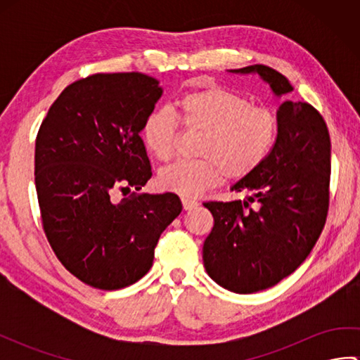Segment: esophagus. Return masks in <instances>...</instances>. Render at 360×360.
I'll use <instances>...</instances> for the list:
<instances>
[{
  "mask_svg": "<svg viewBox=\"0 0 360 360\" xmlns=\"http://www.w3.org/2000/svg\"><path fill=\"white\" fill-rule=\"evenodd\" d=\"M182 207H184V210H193L196 205H198V202L195 201V200H192V198H182Z\"/></svg>",
  "mask_w": 360,
  "mask_h": 360,
  "instance_id": "34e87169",
  "label": "esophagus"
}]
</instances>
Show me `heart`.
Instances as JSON below:
<instances>
[{
    "label": "heart",
    "mask_w": 360,
    "mask_h": 360,
    "mask_svg": "<svg viewBox=\"0 0 360 360\" xmlns=\"http://www.w3.org/2000/svg\"><path fill=\"white\" fill-rule=\"evenodd\" d=\"M188 133L202 134L198 160H179L158 174V186L181 196H195L223 179L241 181L255 173L278 141L275 112L257 106L232 89L212 86L193 91L176 105ZM142 139L156 159L170 160L181 139V127L170 111L155 110L142 124Z\"/></svg>",
    "instance_id": "b5f03b06"
}]
</instances>
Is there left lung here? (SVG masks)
Masks as SVG:
<instances>
[{
    "instance_id": "1",
    "label": "left lung",
    "mask_w": 360,
    "mask_h": 360,
    "mask_svg": "<svg viewBox=\"0 0 360 360\" xmlns=\"http://www.w3.org/2000/svg\"><path fill=\"white\" fill-rule=\"evenodd\" d=\"M232 72H257L277 96L292 86L264 65ZM280 133L271 156L233 192L248 201H207L213 229L204 241L205 271L232 292L272 288L300 266L314 248L330 209L331 141L323 117L307 102L286 101L277 112ZM257 200L258 210L250 202Z\"/></svg>"
}]
</instances>
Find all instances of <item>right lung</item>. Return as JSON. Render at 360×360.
<instances>
[{
    "mask_svg": "<svg viewBox=\"0 0 360 360\" xmlns=\"http://www.w3.org/2000/svg\"><path fill=\"white\" fill-rule=\"evenodd\" d=\"M158 83L141 72L79 79L38 129L35 187L44 235L66 271L97 289L141 280L160 233L182 210L174 193L136 192L151 178L139 133L162 94ZM116 189L132 193L117 203Z\"/></svg>",
    "mask_w": 360,
    "mask_h": 360,
    "instance_id": "obj_1",
    "label": "right lung"
}]
</instances>
